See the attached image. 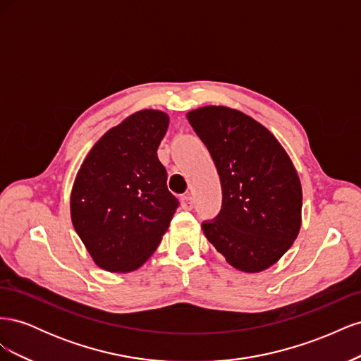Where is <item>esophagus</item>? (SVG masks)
Segmentation results:
<instances>
[{
    "label": "esophagus",
    "instance_id": "esophagus-1",
    "mask_svg": "<svg viewBox=\"0 0 361 361\" xmlns=\"http://www.w3.org/2000/svg\"><path fill=\"white\" fill-rule=\"evenodd\" d=\"M180 206L183 207L185 211H191V209H192L194 202H192V197H191L190 194H187V195H182V197H180Z\"/></svg>",
    "mask_w": 361,
    "mask_h": 361
}]
</instances>
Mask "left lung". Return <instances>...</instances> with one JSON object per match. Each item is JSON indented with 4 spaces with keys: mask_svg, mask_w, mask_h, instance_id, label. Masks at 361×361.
<instances>
[{
    "mask_svg": "<svg viewBox=\"0 0 361 361\" xmlns=\"http://www.w3.org/2000/svg\"><path fill=\"white\" fill-rule=\"evenodd\" d=\"M215 162L223 207L203 233L227 264L260 272L280 260L301 228L302 190L286 150L243 111L206 105L187 113Z\"/></svg>",
    "mask_w": 361,
    "mask_h": 361,
    "instance_id": "left-lung-1",
    "label": "left lung"
}]
</instances>
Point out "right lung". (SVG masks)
<instances>
[{
	"mask_svg": "<svg viewBox=\"0 0 361 361\" xmlns=\"http://www.w3.org/2000/svg\"><path fill=\"white\" fill-rule=\"evenodd\" d=\"M170 117L140 110L87 154L71 192V218L94 264L130 272L154 255L179 202L167 188L158 146Z\"/></svg>",
	"mask_w": 361,
	"mask_h": 361,
	"instance_id": "obj_1",
	"label": "right lung"
}]
</instances>
